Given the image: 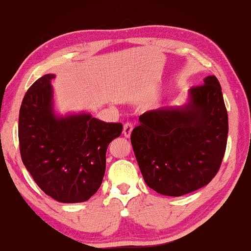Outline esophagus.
Instances as JSON below:
<instances>
[{
	"label": "esophagus",
	"mask_w": 251,
	"mask_h": 251,
	"mask_svg": "<svg viewBox=\"0 0 251 251\" xmlns=\"http://www.w3.org/2000/svg\"><path fill=\"white\" fill-rule=\"evenodd\" d=\"M131 130H133V124L131 123H126L124 125V129H123V134H124L125 137L128 138L130 134H131Z\"/></svg>",
	"instance_id": "esophagus-1"
}]
</instances>
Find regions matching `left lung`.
I'll use <instances>...</instances> for the list:
<instances>
[{"label":"left lung","mask_w":251,"mask_h":251,"mask_svg":"<svg viewBox=\"0 0 251 251\" xmlns=\"http://www.w3.org/2000/svg\"><path fill=\"white\" fill-rule=\"evenodd\" d=\"M130 142L144 180L165 196L179 197L209 184L226 151L228 115L222 86L207 76L181 106L139 116Z\"/></svg>","instance_id":"8db88e82"}]
</instances>
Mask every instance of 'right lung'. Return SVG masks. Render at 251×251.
Instances as JSON below:
<instances>
[{
	"mask_svg": "<svg viewBox=\"0 0 251 251\" xmlns=\"http://www.w3.org/2000/svg\"><path fill=\"white\" fill-rule=\"evenodd\" d=\"M54 78V74L42 76L24 96L19 116L21 157L46 195L59 202H83L100 187L106 151L121 136L123 125L85 112L58 115Z\"/></svg>",
	"mask_w": 251,
	"mask_h": 251,
	"instance_id": "right-lung-1",
	"label": "right lung"
}]
</instances>
